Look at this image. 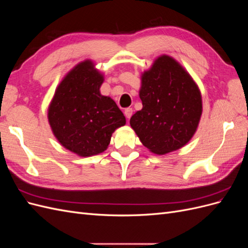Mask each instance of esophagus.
<instances>
[{"label": "esophagus", "mask_w": 248, "mask_h": 248, "mask_svg": "<svg viewBox=\"0 0 248 248\" xmlns=\"http://www.w3.org/2000/svg\"><path fill=\"white\" fill-rule=\"evenodd\" d=\"M132 111H133V109H132L131 108H125V110H124V115H125V117H126L127 119H130V117L132 116Z\"/></svg>", "instance_id": "esophagus-1"}]
</instances>
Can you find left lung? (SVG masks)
<instances>
[{
    "instance_id": "8db88e82",
    "label": "left lung",
    "mask_w": 248,
    "mask_h": 248,
    "mask_svg": "<svg viewBox=\"0 0 248 248\" xmlns=\"http://www.w3.org/2000/svg\"><path fill=\"white\" fill-rule=\"evenodd\" d=\"M140 98L142 108L130 118V126L152 153L176 151L191 140L202 116V96L175 59L162 55L142 73Z\"/></svg>"
}]
</instances>
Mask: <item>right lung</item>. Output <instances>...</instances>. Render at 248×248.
I'll return each mask as SVG.
<instances>
[{
	"label": "right lung",
	"instance_id": "obj_1",
	"mask_svg": "<svg viewBox=\"0 0 248 248\" xmlns=\"http://www.w3.org/2000/svg\"><path fill=\"white\" fill-rule=\"evenodd\" d=\"M103 76L90 60L78 64L58 86L48 107V122L64 148L81 157L102 153L111 134L126 124L110 97L100 94Z\"/></svg>",
	"mask_w": 248,
	"mask_h": 248
}]
</instances>
